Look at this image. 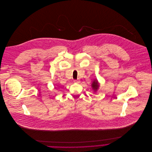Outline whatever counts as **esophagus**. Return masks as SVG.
I'll list each match as a JSON object with an SVG mask.
<instances>
[{
    "label": "esophagus",
    "mask_w": 152,
    "mask_h": 152,
    "mask_svg": "<svg viewBox=\"0 0 152 152\" xmlns=\"http://www.w3.org/2000/svg\"><path fill=\"white\" fill-rule=\"evenodd\" d=\"M74 82L75 83H80V80H74Z\"/></svg>",
    "instance_id": "obj_1"
}]
</instances>
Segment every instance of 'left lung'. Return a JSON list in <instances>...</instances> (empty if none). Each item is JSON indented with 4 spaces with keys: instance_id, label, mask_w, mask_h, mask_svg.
<instances>
[{
    "instance_id": "8db88e82",
    "label": "left lung",
    "mask_w": 152,
    "mask_h": 152,
    "mask_svg": "<svg viewBox=\"0 0 152 152\" xmlns=\"http://www.w3.org/2000/svg\"><path fill=\"white\" fill-rule=\"evenodd\" d=\"M99 85H100V84L99 83L97 79H95L93 81V82L92 83V84H91V87H92V89L94 90V92H96L98 90L99 86H100Z\"/></svg>"
}]
</instances>
